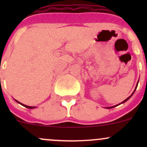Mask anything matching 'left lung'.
I'll return each instance as SVG.
<instances>
[{
  "label": "left lung",
  "mask_w": 147,
  "mask_h": 147,
  "mask_svg": "<svg viewBox=\"0 0 147 147\" xmlns=\"http://www.w3.org/2000/svg\"><path fill=\"white\" fill-rule=\"evenodd\" d=\"M137 85H138V83H137V86H136V88H135V90H134V92H135L136 89H137ZM134 92H133V93H132V94H131V96H129V97H128V98H127V99H126V100H124V101H123L122 102H121V103H124V102H125L126 101H127V100H129V98H130V97H131V96H132V94H134ZM116 106H117V105H116ZM116 106H114V107H116ZM108 108H109H109H112V107H108Z\"/></svg>",
  "instance_id": "1"
}]
</instances>
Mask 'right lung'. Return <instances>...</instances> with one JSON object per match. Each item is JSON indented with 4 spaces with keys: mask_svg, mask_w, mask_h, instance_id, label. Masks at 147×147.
Listing matches in <instances>:
<instances>
[{
    "mask_svg": "<svg viewBox=\"0 0 147 147\" xmlns=\"http://www.w3.org/2000/svg\"><path fill=\"white\" fill-rule=\"evenodd\" d=\"M16 102H18V103H20V105H23V106L26 107H27V108H29V109H33V108H35V107H30V106H27V105H23V104L20 103V102H18V101H16Z\"/></svg>",
    "mask_w": 147,
    "mask_h": 147,
    "instance_id": "add662e5",
    "label": "right lung"
}]
</instances>
